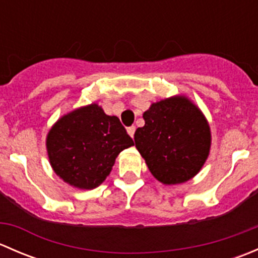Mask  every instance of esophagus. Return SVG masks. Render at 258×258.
I'll return each mask as SVG.
<instances>
[{"label":"esophagus","instance_id":"34e87169","mask_svg":"<svg viewBox=\"0 0 258 258\" xmlns=\"http://www.w3.org/2000/svg\"><path fill=\"white\" fill-rule=\"evenodd\" d=\"M135 132H136V127H135V126H131V127H128V128H127V134H128L130 136L132 137V139H134V136H135Z\"/></svg>","mask_w":258,"mask_h":258}]
</instances>
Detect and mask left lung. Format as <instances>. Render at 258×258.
Masks as SVG:
<instances>
[{
    "instance_id": "8db88e82",
    "label": "left lung",
    "mask_w": 258,
    "mask_h": 258,
    "mask_svg": "<svg viewBox=\"0 0 258 258\" xmlns=\"http://www.w3.org/2000/svg\"><path fill=\"white\" fill-rule=\"evenodd\" d=\"M145 126L135 132V144L148 170L160 182L176 184L197 175L210 152V126L186 97L153 103L144 113Z\"/></svg>"
}]
</instances>
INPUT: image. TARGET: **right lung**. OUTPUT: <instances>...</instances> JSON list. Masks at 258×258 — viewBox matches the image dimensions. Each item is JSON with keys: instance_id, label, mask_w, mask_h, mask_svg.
I'll list each match as a JSON object with an SVG mask.
<instances>
[{"instance_id": "obj_1", "label": "right lung", "mask_w": 258, "mask_h": 258, "mask_svg": "<svg viewBox=\"0 0 258 258\" xmlns=\"http://www.w3.org/2000/svg\"><path fill=\"white\" fill-rule=\"evenodd\" d=\"M134 145L118 117L96 103L64 114L49 130L47 152L52 168L77 188L100 186L121 151Z\"/></svg>"}]
</instances>
